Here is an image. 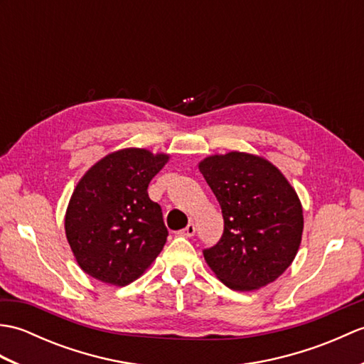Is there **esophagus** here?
Instances as JSON below:
<instances>
[{
	"label": "esophagus",
	"instance_id": "1",
	"mask_svg": "<svg viewBox=\"0 0 364 364\" xmlns=\"http://www.w3.org/2000/svg\"><path fill=\"white\" fill-rule=\"evenodd\" d=\"M178 235L184 236V237H192V236L196 235V225H194V223H189V225L184 228V230H181Z\"/></svg>",
	"mask_w": 364,
	"mask_h": 364
}]
</instances>
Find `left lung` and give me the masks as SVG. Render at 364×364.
<instances>
[{"label": "left lung", "mask_w": 364, "mask_h": 364, "mask_svg": "<svg viewBox=\"0 0 364 364\" xmlns=\"http://www.w3.org/2000/svg\"><path fill=\"white\" fill-rule=\"evenodd\" d=\"M198 170L220 205V241L206 264L235 291H257L288 269L301 242L304 210L296 189L266 158L244 151L211 154Z\"/></svg>", "instance_id": "left-lung-1"}]
</instances>
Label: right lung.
I'll use <instances>...</instances> for the list:
<instances>
[{"mask_svg": "<svg viewBox=\"0 0 364 364\" xmlns=\"http://www.w3.org/2000/svg\"><path fill=\"white\" fill-rule=\"evenodd\" d=\"M167 153L122 149L97 161L76 184L65 211V236L78 266L98 282L127 286L144 275L167 239L149 184Z\"/></svg>", "mask_w": 364, "mask_h": 364, "instance_id": "right-lung-1", "label": "right lung"}]
</instances>
